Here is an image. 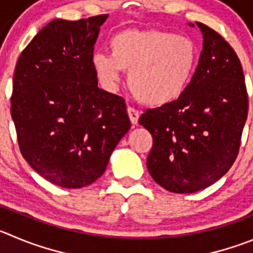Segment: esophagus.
Instances as JSON below:
<instances>
[{"label":"esophagus","mask_w":253,"mask_h":253,"mask_svg":"<svg viewBox=\"0 0 253 253\" xmlns=\"http://www.w3.org/2000/svg\"><path fill=\"white\" fill-rule=\"evenodd\" d=\"M127 113H128V117L131 120L132 125H137L138 119H140V112L137 110H134L133 107H127Z\"/></svg>","instance_id":"obj_1"}]
</instances>
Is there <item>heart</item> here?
<instances>
[{"label":"heart","instance_id":"b5f03b06","mask_svg":"<svg viewBox=\"0 0 253 253\" xmlns=\"http://www.w3.org/2000/svg\"><path fill=\"white\" fill-rule=\"evenodd\" d=\"M110 55L92 56L93 72L105 88L115 89L127 71L132 94L148 106L180 100L195 75L198 51L186 36L160 30H126L110 41Z\"/></svg>","mask_w":253,"mask_h":253}]
</instances>
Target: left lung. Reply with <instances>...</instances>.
I'll return each mask as SVG.
<instances>
[{"label": "left lung", "instance_id": "1", "mask_svg": "<svg viewBox=\"0 0 253 253\" xmlns=\"http://www.w3.org/2000/svg\"><path fill=\"white\" fill-rule=\"evenodd\" d=\"M196 25L204 48L187 91L169 105L147 110L138 120L153 138L148 172L161 187L174 193L204 190L231 169L249 112L244 71L236 52L216 31Z\"/></svg>", "mask_w": 253, "mask_h": 253}]
</instances>
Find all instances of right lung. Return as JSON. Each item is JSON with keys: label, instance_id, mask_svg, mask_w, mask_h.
<instances>
[{"label": "right lung", "instance_id": "obj_1", "mask_svg": "<svg viewBox=\"0 0 253 253\" xmlns=\"http://www.w3.org/2000/svg\"><path fill=\"white\" fill-rule=\"evenodd\" d=\"M107 17L51 21L16 65L11 116L20 151L60 187L81 188L102 176L131 127L125 100L98 88L91 65Z\"/></svg>", "mask_w": 253, "mask_h": 253}]
</instances>
